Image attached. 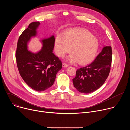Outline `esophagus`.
Masks as SVG:
<instances>
[{
  "instance_id": "obj_1",
  "label": "esophagus",
  "mask_w": 130,
  "mask_h": 130,
  "mask_svg": "<svg viewBox=\"0 0 130 130\" xmlns=\"http://www.w3.org/2000/svg\"><path fill=\"white\" fill-rule=\"evenodd\" d=\"M68 64H66V63H63V66L64 67H68Z\"/></svg>"
}]
</instances>
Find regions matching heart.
<instances>
[{"label": "heart", "mask_w": 130, "mask_h": 130, "mask_svg": "<svg viewBox=\"0 0 130 130\" xmlns=\"http://www.w3.org/2000/svg\"><path fill=\"white\" fill-rule=\"evenodd\" d=\"M99 47L95 36L83 29H73L65 32L64 37L58 35L55 41V50L59 57H62L70 51L72 54L67 60L70 62L85 64L95 57Z\"/></svg>", "instance_id": "heart-1"}]
</instances>
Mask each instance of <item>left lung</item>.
I'll return each instance as SVG.
<instances>
[{"instance_id":"8db88e82","label":"left lung","mask_w":130,"mask_h":130,"mask_svg":"<svg viewBox=\"0 0 130 130\" xmlns=\"http://www.w3.org/2000/svg\"><path fill=\"white\" fill-rule=\"evenodd\" d=\"M112 61V47H103L93 62L77 70L76 76L72 79L74 86L84 94L98 89L109 75Z\"/></svg>"}]
</instances>
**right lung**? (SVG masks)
<instances>
[{
  "mask_svg": "<svg viewBox=\"0 0 130 130\" xmlns=\"http://www.w3.org/2000/svg\"><path fill=\"white\" fill-rule=\"evenodd\" d=\"M40 23L35 22L21 34L16 51L17 66L21 77L33 89L42 91L51 86L57 73L62 68V61L52 53L54 46V36L42 40V49L38 53L28 51L27 43L36 34Z\"/></svg>",
  "mask_w": 130,
  "mask_h": 130,
  "instance_id": "add662e5",
  "label": "right lung"
}]
</instances>
